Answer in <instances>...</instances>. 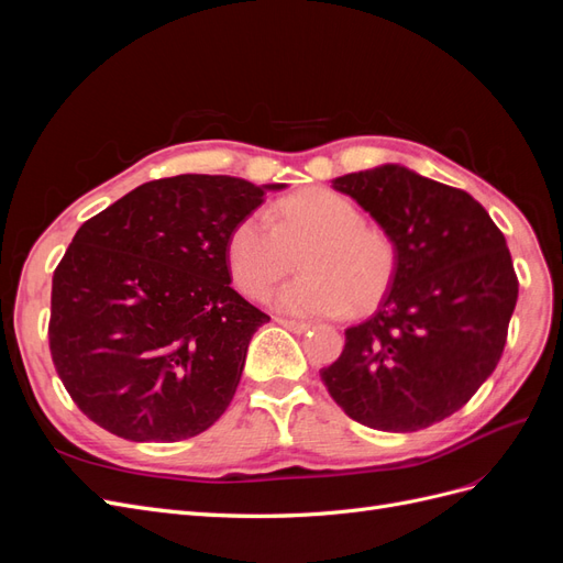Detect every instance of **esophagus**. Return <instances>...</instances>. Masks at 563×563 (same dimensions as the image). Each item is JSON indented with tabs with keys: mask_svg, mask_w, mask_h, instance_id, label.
Masks as SVG:
<instances>
[{
	"mask_svg": "<svg viewBox=\"0 0 563 563\" xmlns=\"http://www.w3.org/2000/svg\"><path fill=\"white\" fill-rule=\"evenodd\" d=\"M277 323H279V327L288 329V331H294V333H305V331H310V329H312V323H308V321H298V319H284V317H277Z\"/></svg>",
	"mask_w": 563,
	"mask_h": 563,
	"instance_id": "34e87169",
	"label": "esophagus"
}]
</instances>
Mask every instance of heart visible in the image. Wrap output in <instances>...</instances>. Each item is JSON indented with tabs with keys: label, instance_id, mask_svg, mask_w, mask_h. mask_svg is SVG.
<instances>
[{
	"label": "heart",
	"instance_id": "heart-1",
	"mask_svg": "<svg viewBox=\"0 0 563 563\" xmlns=\"http://www.w3.org/2000/svg\"><path fill=\"white\" fill-rule=\"evenodd\" d=\"M253 211L234 225L228 240L230 272L249 296L267 288L294 267L300 253L302 275L269 296L277 310L300 317H333L373 308L397 275V246L364 223L354 201L312 187Z\"/></svg>",
	"mask_w": 563,
	"mask_h": 563
}]
</instances>
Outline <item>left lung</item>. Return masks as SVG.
I'll list each match as a JSON object with an SVG mask.
<instances>
[{
    "label": "left lung",
    "instance_id": "8db88e82",
    "mask_svg": "<svg viewBox=\"0 0 563 563\" xmlns=\"http://www.w3.org/2000/svg\"><path fill=\"white\" fill-rule=\"evenodd\" d=\"M331 183L395 242L397 275L319 376L366 428H430L463 408L500 362L519 296L505 234L472 195L401 164Z\"/></svg>",
    "mask_w": 563,
    "mask_h": 563
}]
</instances>
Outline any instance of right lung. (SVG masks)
<instances>
[{"label": "right lung", "mask_w": 563, "mask_h": 563, "mask_svg": "<svg viewBox=\"0 0 563 563\" xmlns=\"http://www.w3.org/2000/svg\"><path fill=\"white\" fill-rule=\"evenodd\" d=\"M284 187L183 174L143 183L77 230L54 272L48 347L84 416L168 444L225 413L269 321L230 286L228 240Z\"/></svg>", "instance_id": "add662e5"}]
</instances>
